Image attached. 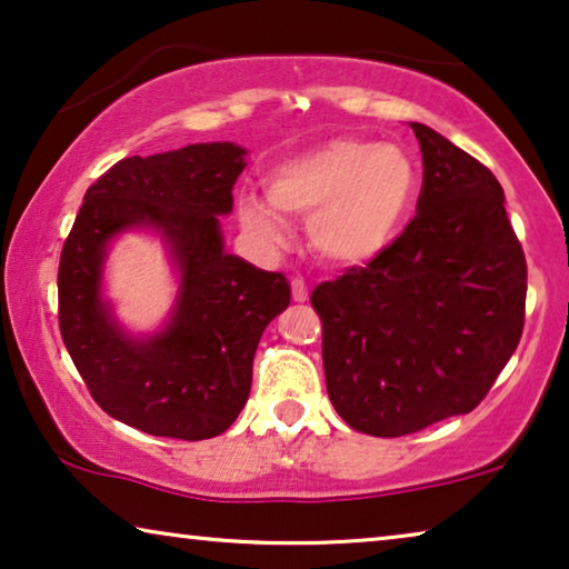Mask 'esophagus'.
I'll list each match as a JSON object with an SVG mask.
<instances>
[{
	"instance_id": "1",
	"label": "esophagus",
	"mask_w": 569,
	"mask_h": 569,
	"mask_svg": "<svg viewBox=\"0 0 569 569\" xmlns=\"http://www.w3.org/2000/svg\"><path fill=\"white\" fill-rule=\"evenodd\" d=\"M291 293H293V301H299V303L309 299V288H307V283H303V278H293Z\"/></svg>"
}]
</instances>
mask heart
<instances>
[{"label": "heart", "mask_w": 569, "mask_h": 569, "mask_svg": "<svg viewBox=\"0 0 569 569\" xmlns=\"http://www.w3.org/2000/svg\"><path fill=\"white\" fill-rule=\"evenodd\" d=\"M417 168L409 152L358 138H337L276 166L268 199H240L248 230L268 240L286 234V217L309 219L313 250L337 266H358L383 252L403 227Z\"/></svg>", "instance_id": "heart-1"}]
</instances>
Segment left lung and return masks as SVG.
Wrapping results in <instances>:
<instances>
[{
  "instance_id": "8db88e82",
  "label": "left lung",
  "mask_w": 569,
  "mask_h": 569,
  "mask_svg": "<svg viewBox=\"0 0 569 569\" xmlns=\"http://www.w3.org/2000/svg\"><path fill=\"white\" fill-rule=\"evenodd\" d=\"M417 214L368 266L311 291L329 401L352 429L403 437L470 413L523 332L527 258L480 160L411 122Z\"/></svg>"
}]
</instances>
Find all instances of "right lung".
<instances>
[{"instance_id": "1", "label": "right lung", "mask_w": 569, "mask_h": 569, "mask_svg": "<svg viewBox=\"0 0 569 569\" xmlns=\"http://www.w3.org/2000/svg\"><path fill=\"white\" fill-rule=\"evenodd\" d=\"M232 142L132 156L89 186L58 266V325L68 355L109 417L152 437L199 442L232 427L248 401L262 329L291 301L283 273L227 256L219 217L244 168ZM148 223L182 270L174 319L130 340L100 301L106 242Z\"/></svg>"}]
</instances>
